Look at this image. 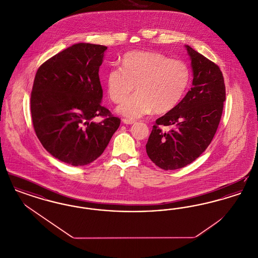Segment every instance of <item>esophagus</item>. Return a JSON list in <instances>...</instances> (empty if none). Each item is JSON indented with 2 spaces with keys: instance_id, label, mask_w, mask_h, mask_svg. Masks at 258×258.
<instances>
[{
  "instance_id": "obj_1",
  "label": "esophagus",
  "mask_w": 258,
  "mask_h": 258,
  "mask_svg": "<svg viewBox=\"0 0 258 258\" xmlns=\"http://www.w3.org/2000/svg\"><path fill=\"white\" fill-rule=\"evenodd\" d=\"M123 123L125 124H133L135 123V120H131V119H123Z\"/></svg>"
}]
</instances>
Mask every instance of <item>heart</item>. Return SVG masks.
<instances>
[{"instance_id": "1", "label": "heart", "mask_w": 258, "mask_h": 258, "mask_svg": "<svg viewBox=\"0 0 258 258\" xmlns=\"http://www.w3.org/2000/svg\"><path fill=\"white\" fill-rule=\"evenodd\" d=\"M123 66L112 68L106 76L108 97L120 103L135 88L118 112L135 119L151 111L164 114L181 101L190 83V70L182 60L154 51H133L123 57Z\"/></svg>"}]
</instances>
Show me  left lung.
I'll return each instance as SVG.
<instances>
[{"label": "left lung", "mask_w": 258, "mask_h": 258, "mask_svg": "<svg viewBox=\"0 0 258 258\" xmlns=\"http://www.w3.org/2000/svg\"><path fill=\"white\" fill-rule=\"evenodd\" d=\"M185 48L194 71L192 87L173 110L156 121L146 144L150 160L164 170L184 167L207 149L218 130L225 100L220 67L190 46ZM163 125L172 128L163 132Z\"/></svg>", "instance_id": "1"}]
</instances>
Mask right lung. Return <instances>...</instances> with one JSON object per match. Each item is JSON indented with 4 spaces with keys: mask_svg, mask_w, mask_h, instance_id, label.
Masks as SVG:
<instances>
[{
    "mask_svg": "<svg viewBox=\"0 0 258 258\" xmlns=\"http://www.w3.org/2000/svg\"><path fill=\"white\" fill-rule=\"evenodd\" d=\"M104 45L77 43L44 61L31 93L35 133L54 158L83 166L103 153L121 120L101 105L98 70ZM104 120L96 123L92 119Z\"/></svg>",
    "mask_w": 258,
    "mask_h": 258,
    "instance_id": "obj_1",
    "label": "right lung"
}]
</instances>
